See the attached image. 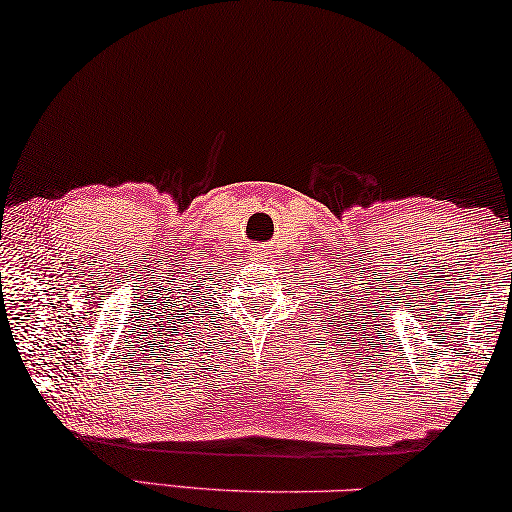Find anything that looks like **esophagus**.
<instances>
[{"mask_svg":"<svg viewBox=\"0 0 512 512\" xmlns=\"http://www.w3.org/2000/svg\"><path fill=\"white\" fill-rule=\"evenodd\" d=\"M251 258H254V261H258V263H267V261H274L276 251L272 247H267V245L254 247V249H251Z\"/></svg>","mask_w":512,"mask_h":512,"instance_id":"esophagus-1","label":"esophagus"}]
</instances>
